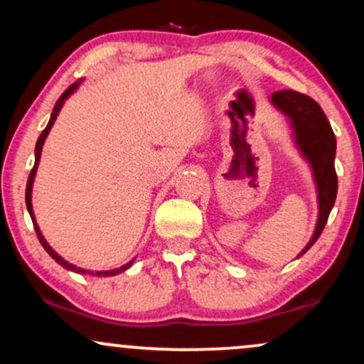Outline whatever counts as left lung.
Listing matches in <instances>:
<instances>
[{"label":"left lung","mask_w":364,"mask_h":364,"mask_svg":"<svg viewBox=\"0 0 364 364\" xmlns=\"http://www.w3.org/2000/svg\"><path fill=\"white\" fill-rule=\"evenodd\" d=\"M272 102L287 114L296 129L298 144L303 154L311 162L315 171L316 185H318V200H320V215L316 224L315 235L308 243L303 253L315 245L318 240L325 224H327L330 210L336 203L337 196V173L333 166L336 159V135L330 127L327 116L321 111L318 102L313 101L308 95L299 94L296 90H277L272 94ZM299 255V257H301Z\"/></svg>","instance_id":"8db88e82"}]
</instances>
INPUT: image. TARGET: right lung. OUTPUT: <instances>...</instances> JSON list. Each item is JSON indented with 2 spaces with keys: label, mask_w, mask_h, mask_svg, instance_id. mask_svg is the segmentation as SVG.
Returning a JSON list of instances; mask_svg holds the SVG:
<instances>
[{
  "label": "right lung",
  "mask_w": 364,
  "mask_h": 364,
  "mask_svg": "<svg viewBox=\"0 0 364 364\" xmlns=\"http://www.w3.org/2000/svg\"><path fill=\"white\" fill-rule=\"evenodd\" d=\"M78 87V83H73V85H70L68 89H66L65 92H63V95L60 99H58V102H56V106H54V109H53V114H51V119H49V123H48V127L44 128V132L41 133V136L39 139H37V144H36V164H34V168H32V171H31V174H28V179H27V190H25V203H27V210H28V214H31V217H32V223H34V229H36V232H37V237H39V241H41V245L44 246V250L46 252H48L49 255H51V257L54 258V260H56L58 263H60L61 267H65V269H68V270H73V272H78V274H90V275H97V277H107V275H116V274H119V272H123V270H127L129 265H132V262L129 263H127V265H123V267H119V269H116V270H106V272H89V270H83V269H78V267H75V265H72V263H68L66 260H63V258L60 257V255H58L56 252H54V250L51 248V246H49L48 243H46V240H44V236L41 235V231H39V225L36 224V219H34V212H32V202H31V193H32V183H34V176H36V171H37V164H39V157H41V150H43V145H44V140H46V136H48V133H49V129H51V127H53V123H54V119H56V116H58V112H60V109H61V106H63V101H65L66 97H68L70 94H72V92L77 89Z\"/></svg>",
  "instance_id": "obj_1"
}]
</instances>
